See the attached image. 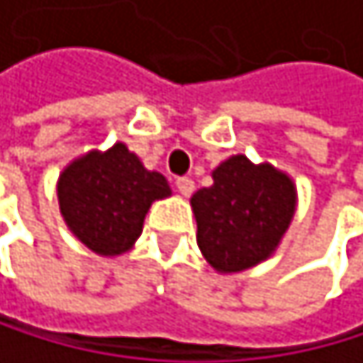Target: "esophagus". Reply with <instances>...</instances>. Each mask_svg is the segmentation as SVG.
<instances>
[{
	"label": "esophagus",
	"mask_w": 363,
	"mask_h": 363,
	"mask_svg": "<svg viewBox=\"0 0 363 363\" xmlns=\"http://www.w3.org/2000/svg\"><path fill=\"white\" fill-rule=\"evenodd\" d=\"M176 187H178V191L183 194L185 198H187V196H191V194H194V189H196L194 180H191V178H187V176L176 178Z\"/></svg>",
	"instance_id": "34e87169"
}]
</instances>
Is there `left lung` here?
Wrapping results in <instances>:
<instances>
[{"label": "left lung", "mask_w": 363, "mask_h": 363, "mask_svg": "<svg viewBox=\"0 0 363 363\" xmlns=\"http://www.w3.org/2000/svg\"><path fill=\"white\" fill-rule=\"evenodd\" d=\"M198 246L218 272H242L268 259L296 208L294 183L272 165L237 155L194 194Z\"/></svg>", "instance_id": "left-lung-1"}]
</instances>
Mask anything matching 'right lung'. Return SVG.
I'll return each mask as SVG.
<instances>
[{
  "label": "right lung",
  "mask_w": 363,
  "mask_h": 363,
  "mask_svg": "<svg viewBox=\"0 0 363 363\" xmlns=\"http://www.w3.org/2000/svg\"><path fill=\"white\" fill-rule=\"evenodd\" d=\"M167 180L147 172L123 143L74 161L58 180L67 226L97 255L126 252L143 230L150 204L169 196Z\"/></svg>",
  "instance_id": "obj_1"
}]
</instances>
